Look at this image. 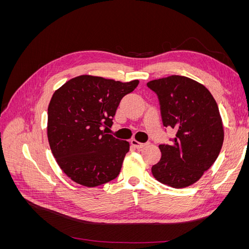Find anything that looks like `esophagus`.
<instances>
[{
	"mask_svg": "<svg viewBox=\"0 0 249 249\" xmlns=\"http://www.w3.org/2000/svg\"><path fill=\"white\" fill-rule=\"evenodd\" d=\"M131 144H132L133 146L136 147V148H142V147H144L145 145H147V144H148V142L141 143V142H139V141H137V140L132 139V140H131Z\"/></svg>",
	"mask_w": 249,
	"mask_h": 249,
	"instance_id": "1",
	"label": "esophagus"
}]
</instances>
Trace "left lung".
Wrapping results in <instances>:
<instances>
[{
  "instance_id": "1",
  "label": "left lung",
  "mask_w": 249,
  "mask_h": 249,
  "mask_svg": "<svg viewBox=\"0 0 249 249\" xmlns=\"http://www.w3.org/2000/svg\"><path fill=\"white\" fill-rule=\"evenodd\" d=\"M157 94L163 125L177 131L169 144H160L162 157L153 176L173 188L190 186L216 161L224 133L213 95L198 82L183 76L149 81Z\"/></svg>"
}]
</instances>
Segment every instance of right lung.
Instances as JSON below:
<instances>
[{
	"mask_svg": "<svg viewBox=\"0 0 249 249\" xmlns=\"http://www.w3.org/2000/svg\"><path fill=\"white\" fill-rule=\"evenodd\" d=\"M138 84V80L123 83L83 74L53 94L48 108L50 147L73 182L95 187L119 175L130 144L106 134V129L123 97Z\"/></svg>",
	"mask_w": 249,
	"mask_h": 249,
	"instance_id": "add662e5",
	"label": "right lung"
}]
</instances>
